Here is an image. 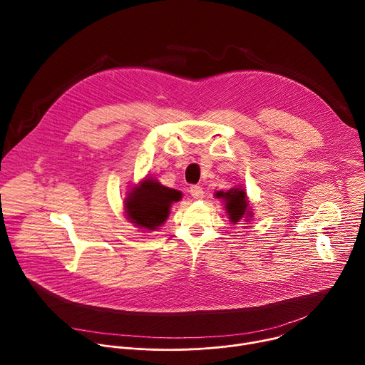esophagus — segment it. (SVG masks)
<instances>
[{
  "instance_id": "1",
  "label": "esophagus",
  "mask_w": 365,
  "mask_h": 365,
  "mask_svg": "<svg viewBox=\"0 0 365 365\" xmlns=\"http://www.w3.org/2000/svg\"><path fill=\"white\" fill-rule=\"evenodd\" d=\"M190 195L195 197V199H200L202 196H203V189L200 187V186H197V185H195V186H190Z\"/></svg>"
}]
</instances>
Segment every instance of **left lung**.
Returning <instances> with one entry per match:
<instances>
[{
    "instance_id": "left-lung-1",
    "label": "left lung",
    "mask_w": 365,
    "mask_h": 365,
    "mask_svg": "<svg viewBox=\"0 0 365 365\" xmlns=\"http://www.w3.org/2000/svg\"><path fill=\"white\" fill-rule=\"evenodd\" d=\"M217 197L225 200V211L230 217L231 222H240L242 218L248 222L251 218V212L248 211L247 193L241 187H232L228 192H217Z\"/></svg>"
}]
</instances>
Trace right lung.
<instances>
[{
    "label": "right lung",
    "mask_w": 365,
    "mask_h": 365,
    "mask_svg": "<svg viewBox=\"0 0 365 365\" xmlns=\"http://www.w3.org/2000/svg\"><path fill=\"white\" fill-rule=\"evenodd\" d=\"M180 197L179 190L166 187L150 178L144 179L133 187L124 200L127 218L140 228L154 231L165 224L172 203Z\"/></svg>",
    "instance_id": "add662e5"
}]
</instances>
